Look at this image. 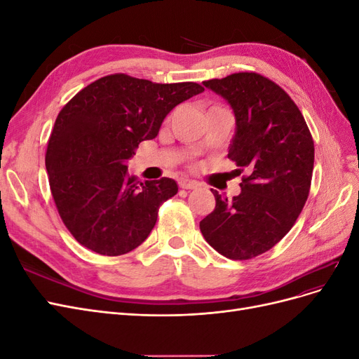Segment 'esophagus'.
<instances>
[{"label": "esophagus", "instance_id": "1", "mask_svg": "<svg viewBox=\"0 0 359 359\" xmlns=\"http://www.w3.org/2000/svg\"><path fill=\"white\" fill-rule=\"evenodd\" d=\"M178 184H180L181 189H187V190L199 187V184L196 181H190V180H180Z\"/></svg>", "mask_w": 359, "mask_h": 359}]
</instances>
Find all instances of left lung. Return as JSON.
Here are the masks:
<instances>
[{"label": "left lung", "instance_id": "obj_1", "mask_svg": "<svg viewBox=\"0 0 359 359\" xmlns=\"http://www.w3.org/2000/svg\"><path fill=\"white\" fill-rule=\"evenodd\" d=\"M203 85L232 107L236 128L227 157L248 175L232 201L211 189L215 208L201 232L220 255L247 260L273 248L295 224L310 191L313 137L289 94L262 74L233 73Z\"/></svg>", "mask_w": 359, "mask_h": 359}]
</instances>
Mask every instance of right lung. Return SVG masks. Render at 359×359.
Listing matches in <instances>:
<instances>
[{"label":"right lung","instance_id":"add662e5","mask_svg":"<svg viewBox=\"0 0 359 359\" xmlns=\"http://www.w3.org/2000/svg\"><path fill=\"white\" fill-rule=\"evenodd\" d=\"M203 91L194 82L156 83L124 73L85 86L62 107L46 149L52 198L74 240L103 256L142 244L158 208L178 193L170 178L137 181L127 161L154 139L166 115Z\"/></svg>","mask_w":359,"mask_h":359}]
</instances>
